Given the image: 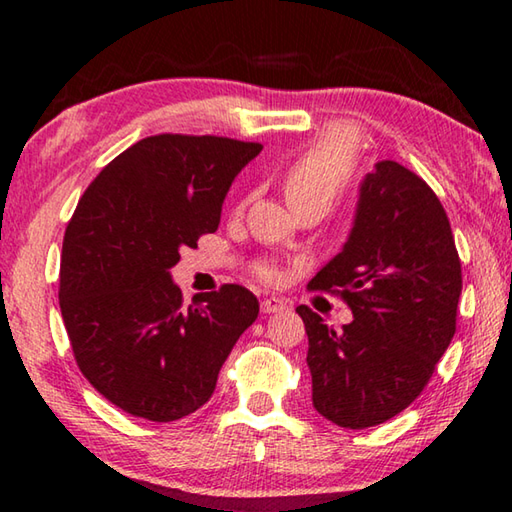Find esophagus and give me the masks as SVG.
<instances>
[{
    "label": "esophagus",
    "mask_w": 512,
    "mask_h": 512,
    "mask_svg": "<svg viewBox=\"0 0 512 512\" xmlns=\"http://www.w3.org/2000/svg\"><path fill=\"white\" fill-rule=\"evenodd\" d=\"M289 309V302L284 298H264L262 300V311L264 314H280V311Z\"/></svg>",
    "instance_id": "34e87169"
}]
</instances>
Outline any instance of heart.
I'll return each mask as SVG.
<instances>
[{
	"label": "heart",
	"mask_w": 512,
	"mask_h": 512,
	"mask_svg": "<svg viewBox=\"0 0 512 512\" xmlns=\"http://www.w3.org/2000/svg\"><path fill=\"white\" fill-rule=\"evenodd\" d=\"M354 164H357V151H354L350 133L343 128L327 133L323 140L311 146L307 153H302L284 171L282 189L289 207L316 203L329 210L343 189L348 187ZM259 275L264 280H275L277 271L273 266H262Z\"/></svg>",
	"instance_id": "heart-1"
}]
</instances>
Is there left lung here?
Wrapping results in <instances>:
<instances>
[{"instance_id": "1", "label": "left lung", "mask_w": 512, "mask_h": 512, "mask_svg": "<svg viewBox=\"0 0 512 512\" xmlns=\"http://www.w3.org/2000/svg\"><path fill=\"white\" fill-rule=\"evenodd\" d=\"M311 289L352 309L343 332L300 305L309 336L311 402L345 429L375 427L427 386L456 332L461 262L438 196L402 164L381 160L359 183L350 235Z\"/></svg>"}]
</instances>
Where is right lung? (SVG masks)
<instances>
[{"instance_id":"right-lung-1","label":"right lung","mask_w":512,"mask_h":512,"mask_svg":"<svg viewBox=\"0 0 512 512\" xmlns=\"http://www.w3.org/2000/svg\"><path fill=\"white\" fill-rule=\"evenodd\" d=\"M262 144L153 135L101 169L76 205L60 257V314L85 379L121 411L173 422L210 400L223 361L255 323L239 284L196 293L173 282L180 250L221 223L239 171Z\"/></svg>"}]
</instances>
